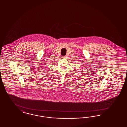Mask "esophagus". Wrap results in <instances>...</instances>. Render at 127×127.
Segmentation results:
<instances>
[{
  "mask_svg": "<svg viewBox=\"0 0 127 127\" xmlns=\"http://www.w3.org/2000/svg\"><path fill=\"white\" fill-rule=\"evenodd\" d=\"M66 57H67V56H62V58H66Z\"/></svg>",
  "mask_w": 127,
  "mask_h": 127,
  "instance_id": "1",
  "label": "esophagus"
}]
</instances>
